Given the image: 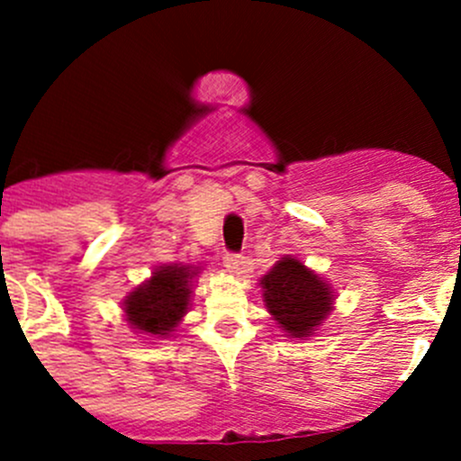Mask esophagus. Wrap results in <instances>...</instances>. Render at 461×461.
<instances>
[{
    "label": "esophagus",
    "mask_w": 461,
    "mask_h": 461,
    "mask_svg": "<svg viewBox=\"0 0 461 461\" xmlns=\"http://www.w3.org/2000/svg\"><path fill=\"white\" fill-rule=\"evenodd\" d=\"M222 263H225V267L230 269V272L239 274V272H240V265L245 263V258L240 257V254H234V252H225V257H222Z\"/></svg>",
    "instance_id": "esophagus-1"
}]
</instances>
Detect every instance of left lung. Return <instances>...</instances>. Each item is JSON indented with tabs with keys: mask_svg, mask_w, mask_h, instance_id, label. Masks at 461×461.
Returning a JSON list of instances; mask_svg holds the SVG:
<instances>
[{
	"mask_svg": "<svg viewBox=\"0 0 461 461\" xmlns=\"http://www.w3.org/2000/svg\"><path fill=\"white\" fill-rule=\"evenodd\" d=\"M265 303L285 332L305 337L325 319L332 292L314 272L296 258H283L260 281Z\"/></svg>",
	"mask_w": 461,
	"mask_h": 461,
	"instance_id": "obj_1",
	"label": "left lung"
}]
</instances>
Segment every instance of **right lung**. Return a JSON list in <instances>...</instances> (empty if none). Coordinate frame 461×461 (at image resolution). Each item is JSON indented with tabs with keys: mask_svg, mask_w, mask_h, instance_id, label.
<instances>
[{
	"mask_svg": "<svg viewBox=\"0 0 461 461\" xmlns=\"http://www.w3.org/2000/svg\"><path fill=\"white\" fill-rule=\"evenodd\" d=\"M194 269L187 265H167L153 272L151 281L127 299V321L142 332L167 337L187 312L192 296Z\"/></svg>",
	"mask_w": 461,
	"mask_h": 461,
	"instance_id": "1",
	"label": "right lung"
}]
</instances>
